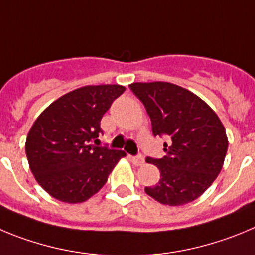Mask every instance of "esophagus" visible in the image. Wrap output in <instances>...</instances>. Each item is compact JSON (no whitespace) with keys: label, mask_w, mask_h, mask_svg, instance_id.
I'll return each mask as SVG.
<instances>
[{"label":"esophagus","mask_w":255,"mask_h":255,"mask_svg":"<svg viewBox=\"0 0 255 255\" xmlns=\"http://www.w3.org/2000/svg\"><path fill=\"white\" fill-rule=\"evenodd\" d=\"M130 160L134 165H143L144 164V157L142 155H137V156H130Z\"/></svg>","instance_id":"obj_1"}]
</instances>
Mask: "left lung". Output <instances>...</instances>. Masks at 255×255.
Instances as JSON below:
<instances>
[{"instance_id": "obj_1", "label": "left lung", "mask_w": 255, "mask_h": 255, "mask_svg": "<svg viewBox=\"0 0 255 255\" xmlns=\"http://www.w3.org/2000/svg\"><path fill=\"white\" fill-rule=\"evenodd\" d=\"M153 136L167 138L166 155L146 157L160 169V180L144 192L162 205L180 206L198 198L217 178L228 151V137L217 114L193 93L170 82H134Z\"/></svg>"}]
</instances>
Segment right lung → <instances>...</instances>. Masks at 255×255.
<instances>
[{
	"label": "right lung",
	"instance_id": "right-lung-1",
	"mask_svg": "<svg viewBox=\"0 0 255 255\" xmlns=\"http://www.w3.org/2000/svg\"><path fill=\"white\" fill-rule=\"evenodd\" d=\"M121 85L76 89L53 102L36 118L25 151L31 173L52 197L80 203L99 192L122 150L98 144L100 121L114 100L125 93Z\"/></svg>",
	"mask_w": 255,
	"mask_h": 255
}]
</instances>
